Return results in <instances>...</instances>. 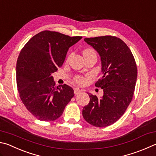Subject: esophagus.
Masks as SVG:
<instances>
[{
	"mask_svg": "<svg viewBox=\"0 0 156 156\" xmlns=\"http://www.w3.org/2000/svg\"><path fill=\"white\" fill-rule=\"evenodd\" d=\"M80 92H81V90L79 89L78 88H75V89H74V94H75V95H78Z\"/></svg>",
	"mask_w": 156,
	"mask_h": 156,
	"instance_id": "1",
	"label": "esophagus"
}]
</instances>
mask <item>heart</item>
<instances>
[{
  "mask_svg": "<svg viewBox=\"0 0 156 156\" xmlns=\"http://www.w3.org/2000/svg\"><path fill=\"white\" fill-rule=\"evenodd\" d=\"M83 55L84 58L88 57V56H96V53L95 50L93 48H84L83 50ZM75 81L78 84H80V85H83L86 83V79L82 77V76H76L75 78Z\"/></svg>",
  "mask_w": 156,
  "mask_h": 156,
  "instance_id": "obj_1",
  "label": "heart"
}]
</instances>
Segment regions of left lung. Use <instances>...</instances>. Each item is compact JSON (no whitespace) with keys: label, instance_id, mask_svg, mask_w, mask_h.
Listing matches in <instances>:
<instances>
[{"label":"left lung","instance_id":"left-lung-1","mask_svg":"<svg viewBox=\"0 0 156 156\" xmlns=\"http://www.w3.org/2000/svg\"><path fill=\"white\" fill-rule=\"evenodd\" d=\"M84 41L98 52L103 76L95 86L103 89L101 98L89 95L90 101L83 109L84 119L95 127L115 123L126 112L134 95L137 67L131 50L125 42L114 36L85 38Z\"/></svg>","mask_w":156,"mask_h":156}]
</instances>
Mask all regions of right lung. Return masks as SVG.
<instances>
[{
	"mask_svg": "<svg viewBox=\"0 0 156 156\" xmlns=\"http://www.w3.org/2000/svg\"><path fill=\"white\" fill-rule=\"evenodd\" d=\"M82 38L44 30L22 49L16 64L17 87L22 103L37 119H57L74 96L67 84L56 87L52 73L63 66L67 50Z\"/></svg>",
	"mask_w": 156,
	"mask_h": 156,
	"instance_id": "add662e5",
	"label": "right lung"
}]
</instances>
